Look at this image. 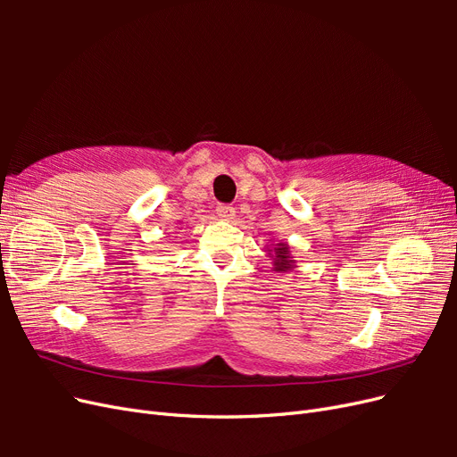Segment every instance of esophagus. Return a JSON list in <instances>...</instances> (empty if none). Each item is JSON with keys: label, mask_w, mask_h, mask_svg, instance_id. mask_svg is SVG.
I'll use <instances>...</instances> for the list:
<instances>
[{"label": "esophagus", "mask_w": 457, "mask_h": 457, "mask_svg": "<svg viewBox=\"0 0 457 457\" xmlns=\"http://www.w3.org/2000/svg\"><path fill=\"white\" fill-rule=\"evenodd\" d=\"M217 215H219V219H223V220H232L234 219V215H237V212H234V207L232 205H217Z\"/></svg>", "instance_id": "34e87169"}]
</instances>
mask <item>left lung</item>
I'll use <instances>...</instances> for the list:
<instances>
[{"label":"left lung","instance_id":"obj_1","mask_svg":"<svg viewBox=\"0 0 457 457\" xmlns=\"http://www.w3.org/2000/svg\"><path fill=\"white\" fill-rule=\"evenodd\" d=\"M267 252H269V257L272 259V265H274L276 272H289L295 269V259L292 257V253H289L287 242L274 244V250L267 247Z\"/></svg>","mask_w":457,"mask_h":457}]
</instances>
